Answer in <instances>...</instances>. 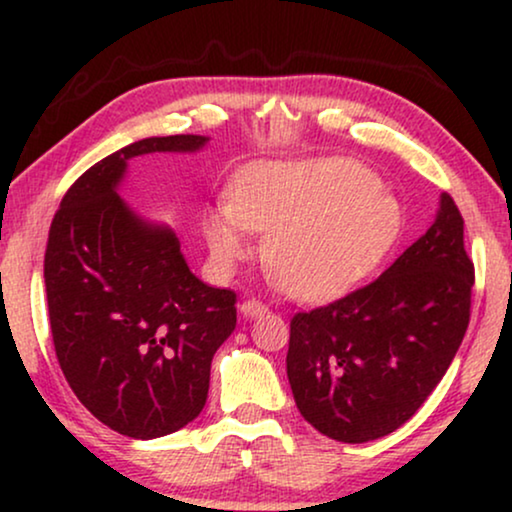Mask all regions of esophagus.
Instances as JSON below:
<instances>
[{
    "mask_svg": "<svg viewBox=\"0 0 512 512\" xmlns=\"http://www.w3.org/2000/svg\"><path fill=\"white\" fill-rule=\"evenodd\" d=\"M240 312L244 314V317H261V314L268 312V305H263L261 300H256V298H249L240 305Z\"/></svg>",
    "mask_w": 512,
    "mask_h": 512,
    "instance_id": "1",
    "label": "esophagus"
}]
</instances>
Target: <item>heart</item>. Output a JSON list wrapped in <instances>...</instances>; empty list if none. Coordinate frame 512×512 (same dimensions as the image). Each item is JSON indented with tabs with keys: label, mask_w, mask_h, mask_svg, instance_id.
<instances>
[{
	"label": "heart",
	"mask_w": 512,
	"mask_h": 512,
	"mask_svg": "<svg viewBox=\"0 0 512 512\" xmlns=\"http://www.w3.org/2000/svg\"><path fill=\"white\" fill-rule=\"evenodd\" d=\"M214 261L233 270L265 235L263 263L291 296L324 300L368 275L403 233V207L373 172L345 158L261 163L237 174L228 205L207 212Z\"/></svg>",
	"instance_id": "b5f03b06"
}]
</instances>
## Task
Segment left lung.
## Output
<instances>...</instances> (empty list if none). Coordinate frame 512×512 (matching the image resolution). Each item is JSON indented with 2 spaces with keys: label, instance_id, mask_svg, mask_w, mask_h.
<instances>
[{
  "label": "left lung",
  "instance_id": "left-lung-1",
  "mask_svg": "<svg viewBox=\"0 0 512 512\" xmlns=\"http://www.w3.org/2000/svg\"><path fill=\"white\" fill-rule=\"evenodd\" d=\"M464 219L440 195L433 226L380 277L291 319L286 375L307 422L340 443L403 426L443 380L471 321Z\"/></svg>",
  "mask_w": 512,
  "mask_h": 512
}]
</instances>
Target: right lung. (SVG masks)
<instances>
[{"mask_svg": "<svg viewBox=\"0 0 512 512\" xmlns=\"http://www.w3.org/2000/svg\"><path fill=\"white\" fill-rule=\"evenodd\" d=\"M205 142L149 137L102 158L69 186L48 233L55 356L76 398L128 438L167 436L200 415L216 349L237 324V293L200 282L177 235L116 193L130 158Z\"/></svg>", "mask_w": 512, "mask_h": 512, "instance_id": "right-lung-1", "label": "right lung"}]
</instances>
